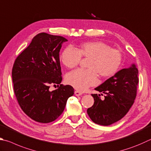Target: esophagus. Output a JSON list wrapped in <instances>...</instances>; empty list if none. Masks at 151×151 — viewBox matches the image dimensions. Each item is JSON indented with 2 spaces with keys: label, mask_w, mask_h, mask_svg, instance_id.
Instances as JSON below:
<instances>
[{
  "label": "esophagus",
  "mask_w": 151,
  "mask_h": 151,
  "mask_svg": "<svg viewBox=\"0 0 151 151\" xmlns=\"http://www.w3.org/2000/svg\"><path fill=\"white\" fill-rule=\"evenodd\" d=\"M75 94L76 96H80L83 94V92H81L77 91V90H76V91L75 92Z\"/></svg>",
  "instance_id": "obj_1"
}]
</instances>
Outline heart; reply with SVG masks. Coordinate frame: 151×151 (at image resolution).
<instances>
[{
	"label": "heart",
	"instance_id": "b5f03b06",
	"mask_svg": "<svg viewBox=\"0 0 151 151\" xmlns=\"http://www.w3.org/2000/svg\"><path fill=\"white\" fill-rule=\"evenodd\" d=\"M82 56L90 58L88 63L89 68H78L66 76L67 83L80 91H84L98 83V73L102 77L116 75L122 61L119 50L100 41L84 43L79 49L68 46L62 52L60 61L66 67L73 68L78 65Z\"/></svg>",
	"mask_w": 151,
	"mask_h": 151
}]
</instances>
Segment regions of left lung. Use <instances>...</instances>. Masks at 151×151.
I'll return each instance as SVG.
<instances>
[{
  "label": "left lung",
  "mask_w": 151,
  "mask_h": 151,
  "mask_svg": "<svg viewBox=\"0 0 151 151\" xmlns=\"http://www.w3.org/2000/svg\"><path fill=\"white\" fill-rule=\"evenodd\" d=\"M139 70L135 63L119 70L106 80L96 90L104 93V100L100 94H94V103L87 109V114L93 122L108 126L123 118L134 103L137 94Z\"/></svg>",
  "instance_id": "8db88e82"
}]
</instances>
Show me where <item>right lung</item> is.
I'll list each match as a JSON object with an SVG mask.
<instances>
[{"label": "right lung", "mask_w": 151, "mask_h": 151, "mask_svg": "<svg viewBox=\"0 0 151 151\" xmlns=\"http://www.w3.org/2000/svg\"><path fill=\"white\" fill-rule=\"evenodd\" d=\"M65 37L40 33L19 55L12 72L14 90L19 105L34 121L47 123L63 112L68 98L74 94L70 85L50 91L49 85L62 81L59 51Z\"/></svg>", "instance_id": "right-lung-1"}]
</instances>
